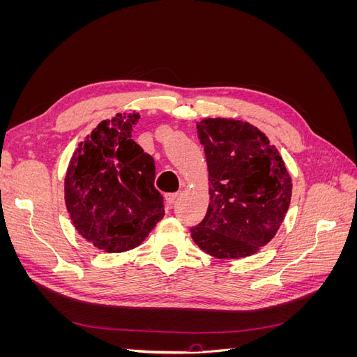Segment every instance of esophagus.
Returning <instances> with one entry per match:
<instances>
[{
	"instance_id": "obj_1",
	"label": "esophagus",
	"mask_w": 357,
	"mask_h": 357,
	"mask_svg": "<svg viewBox=\"0 0 357 357\" xmlns=\"http://www.w3.org/2000/svg\"><path fill=\"white\" fill-rule=\"evenodd\" d=\"M180 197V193L178 192H174V193H167L165 195V199H167V202L168 204H174L176 201H177V198Z\"/></svg>"
}]
</instances>
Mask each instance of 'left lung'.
Here are the masks:
<instances>
[{
	"label": "left lung",
	"mask_w": 357,
	"mask_h": 357,
	"mask_svg": "<svg viewBox=\"0 0 357 357\" xmlns=\"http://www.w3.org/2000/svg\"><path fill=\"white\" fill-rule=\"evenodd\" d=\"M208 165L210 204L190 229L215 259L252 256L271 241L291 198V177L275 146L248 122L210 117L198 125Z\"/></svg>",
	"instance_id": "1"
}]
</instances>
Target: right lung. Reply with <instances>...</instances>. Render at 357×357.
I'll return each mask as SVG.
<instances>
[{"mask_svg":"<svg viewBox=\"0 0 357 357\" xmlns=\"http://www.w3.org/2000/svg\"><path fill=\"white\" fill-rule=\"evenodd\" d=\"M139 114L117 113L74 150L66 174V205L83 238L121 253L142 244L164 218L155 160L132 139Z\"/></svg>","mask_w":357,"mask_h":357,"instance_id":"1","label":"right lung"}]
</instances>
